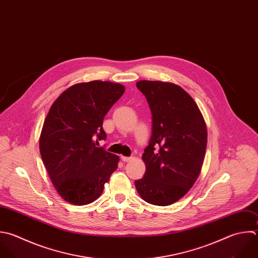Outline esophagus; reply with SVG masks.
Segmentation results:
<instances>
[{"label":"esophagus","instance_id":"1","mask_svg":"<svg viewBox=\"0 0 258 258\" xmlns=\"http://www.w3.org/2000/svg\"><path fill=\"white\" fill-rule=\"evenodd\" d=\"M132 159V157H126V156H121V160L124 162H128Z\"/></svg>","mask_w":258,"mask_h":258}]
</instances>
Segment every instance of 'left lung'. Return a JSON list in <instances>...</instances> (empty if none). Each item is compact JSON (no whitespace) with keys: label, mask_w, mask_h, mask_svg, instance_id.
<instances>
[{"label":"left lung","mask_w":258,"mask_h":258,"mask_svg":"<svg viewBox=\"0 0 258 258\" xmlns=\"http://www.w3.org/2000/svg\"><path fill=\"white\" fill-rule=\"evenodd\" d=\"M152 114V134L142 160L146 170L135 181L147 203L168 206L181 199L201 172L207 147L205 119L194 99L179 86L139 81Z\"/></svg>","instance_id":"left-lung-1"}]
</instances>
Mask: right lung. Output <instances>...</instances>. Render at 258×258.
I'll return each mask as SVG.
<instances>
[{
    "instance_id": "obj_1",
    "label": "right lung",
    "mask_w": 258,
    "mask_h": 258,
    "mask_svg": "<svg viewBox=\"0 0 258 258\" xmlns=\"http://www.w3.org/2000/svg\"><path fill=\"white\" fill-rule=\"evenodd\" d=\"M125 87L102 81L76 84L53 102L44 120L39 149L53 186L67 202L96 201L117 169L119 156L97 147L106 139L103 121Z\"/></svg>"
}]
</instances>
